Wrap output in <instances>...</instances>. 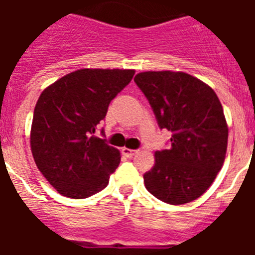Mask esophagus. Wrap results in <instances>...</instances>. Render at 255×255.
Wrapping results in <instances>:
<instances>
[{
  "instance_id": "obj_1",
  "label": "esophagus",
  "mask_w": 255,
  "mask_h": 255,
  "mask_svg": "<svg viewBox=\"0 0 255 255\" xmlns=\"http://www.w3.org/2000/svg\"><path fill=\"white\" fill-rule=\"evenodd\" d=\"M122 153H123L126 157H128V159H131V157H133V156L137 153V149H129V148H123V149H122Z\"/></svg>"
}]
</instances>
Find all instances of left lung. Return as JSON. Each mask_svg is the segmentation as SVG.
Returning <instances> with one entry per match:
<instances>
[{
  "mask_svg": "<svg viewBox=\"0 0 255 255\" xmlns=\"http://www.w3.org/2000/svg\"><path fill=\"white\" fill-rule=\"evenodd\" d=\"M135 83L151 104L159 127L172 132L170 147L156 151L144 174L148 192L181 205L198 198L221 170L228 126L216 92L197 78L174 71H145Z\"/></svg>",
  "mask_w": 255,
  "mask_h": 255,
  "instance_id": "8db88e82",
  "label": "left lung"
}]
</instances>
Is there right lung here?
<instances>
[{"instance_id":"add662e5","label":"right lung","mask_w":255,"mask_h":255,"mask_svg":"<svg viewBox=\"0 0 255 255\" xmlns=\"http://www.w3.org/2000/svg\"><path fill=\"white\" fill-rule=\"evenodd\" d=\"M133 74L82 69L58 79L39 96L30 133L31 153L38 169L62 196L87 198L107 186L120 153L94 133L111 100Z\"/></svg>"}]
</instances>
